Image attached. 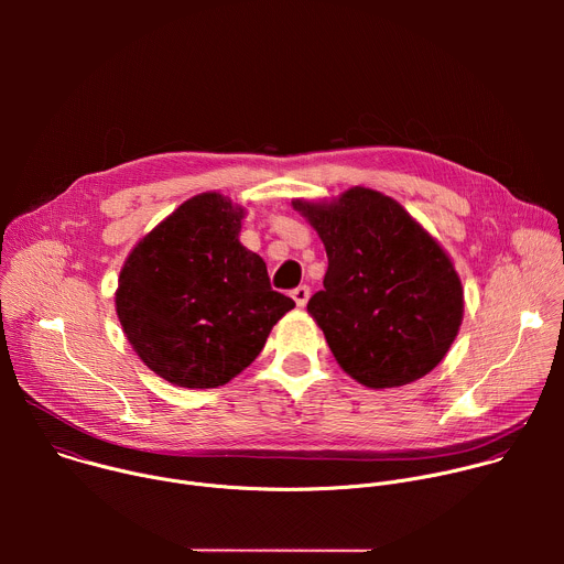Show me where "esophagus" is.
Returning a JSON list of instances; mask_svg holds the SVG:
<instances>
[{"instance_id":"esophagus-1","label":"esophagus","mask_w":564,"mask_h":564,"mask_svg":"<svg viewBox=\"0 0 564 564\" xmlns=\"http://www.w3.org/2000/svg\"><path fill=\"white\" fill-rule=\"evenodd\" d=\"M292 299H294V303H296L299 307H303V305L307 303V299H310V288H307V285L294 288V290H292Z\"/></svg>"}]
</instances>
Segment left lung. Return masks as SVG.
<instances>
[{
	"instance_id": "obj_1",
	"label": "left lung",
	"mask_w": 564,
	"mask_h": 564,
	"mask_svg": "<svg viewBox=\"0 0 564 564\" xmlns=\"http://www.w3.org/2000/svg\"><path fill=\"white\" fill-rule=\"evenodd\" d=\"M292 207L326 246L324 290L307 312L337 364L375 390L429 375L464 316L462 281L437 240L397 200L366 187Z\"/></svg>"
}]
</instances>
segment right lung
Listing matches in <instances>:
<instances>
[{"label": "right lung", "instance_id": "1", "mask_svg": "<svg viewBox=\"0 0 564 564\" xmlns=\"http://www.w3.org/2000/svg\"><path fill=\"white\" fill-rule=\"evenodd\" d=\"M246 209L207 192L185 200L127 257L116 312L158 377L216 388L263 350L294 301L270 285L265 261L240 246Z\"/></svg>", "mask_w": 564, "mask_h": 564}]
</instances>
